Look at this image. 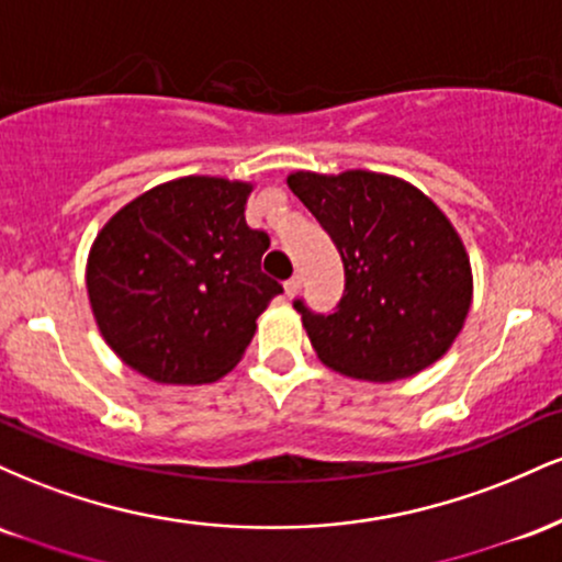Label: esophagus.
Segmentation results:
<instances>
[{"mask_svg":"<svg viewBox=\"0 0 562 562\" xmlns=\"http://www.w3.org/2000/svg\"><path fill=\"white\" fill-rule=\"evenodd\" d=\"M299 290H301V277L293 274L285 282V295H288V299H295V295H299Z\"/></svg>","mask_w":562,"mask_h":562,"instance_id":"34e87169","label":"esophagus"}]
</instances>
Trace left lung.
<instances>
[{
	"label": "left lung",
	"mask_w": 562,
	"mask_h": 562,
	"mask_svg": "<svg viewBox=\"0 0 562 562\" xmlns=\"http://www.w3.org/2000/svg\"><path fill=\"white\" fill-rule=\"evenodd\" d=\"M344 259L338 312L295 301L319 362L346 378L391 383L428 370L465 327L473 269L449 216L391 173H288Z\"/></svg>",
	"instance_id": "8db88e82"
}]
</instances>
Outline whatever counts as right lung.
<instances>
[{
	"label": "right lung",
	"mask_w": 562,
	"mask_h": 562,
	"mask_svg": "<svg viewBox=\"0 0 562 562\" xmlns=\"http://www.w3.org/2000/svg\"><path fill=\"white\" fill-rule=\"evenodd\" d=\"M254 187L205 173L171 179L128 200L97 232L87 259L97 330L153 383L227 375L282 293L261 272L269 237L245 224Z\"/></svg>",
	"instance_id": "add662e5"
}]
</instances>
